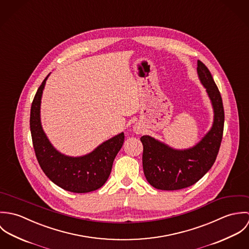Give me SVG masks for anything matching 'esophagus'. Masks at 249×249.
<instances>
[{
  "label": "esophagus",
  "mask_w": 249,
  "mask_h": 249,
  "mask_svg": "<svg viewBox=\"0 0 249 249\" xmlns=\"http://www.w3.org/2000/svg\"><path fill=\"white\" fill-rule=\"evenodd\" d=\"M137 131H138V130H137ZM137 133H138V132H137Z\"/></svg>",
  "instance_id": "esophagus-1"
}]
</instances>
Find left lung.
Wrapping results in <instances>:
<instances>
[{
  "instance_id": "1",
  "label": "left lung",
  "mask_w": 249,
  "mask_h": 249,
  "mask_svg": "<svg viewBox=\"0 0 249 249\" xmlns=\"http://www.w3.org/2000/svg\"><path fill=\"white\" fill-rule=\"evenodd\" d=\"M197 73L213 105V126L196 145L185 150L174 149L150 136L141 137L143 174L156 189L175 191L194 185L212 168L217 156L224 125L222 100L209 69L199 60Z\"/></svg>"
}]
</instances>
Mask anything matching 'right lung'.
Wrapping results in <instances>:
<instances>
[{
    "label": "right lung",
    "instance_id": "right-lung-1",
    "mask_svg": "<svg viewBox=\"0 0 249 249\" xmlns=\"http://www.w3.org/2000/svg\"><path fill=\"white\" fill-rule=\"evenodd\" d=\"M48 76L39 86L31 108L30 124L37 161L44 174L60 188L78 194L96 191L109 178L124 135L122 132L81 157H69L58 152L48 140L40 122L41 97Z\"/></svg>",
    "mask_w": 249,
    "mask_h": 249
}]
</instances>
